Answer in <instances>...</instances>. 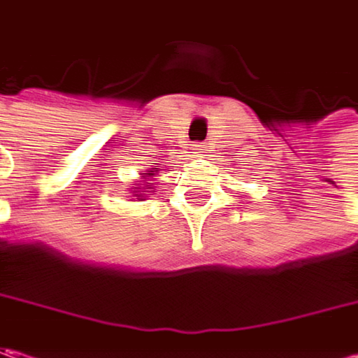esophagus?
<instances>
[{"mask_svg": "<svg viewBox=\"0 0 358 358\" xmlns=\"http://www.w3.org/2000/svg\"><path fill=\"white\" fill-rule=\"evenodd\" d=\"M193 151H195V153H205L207 149H205V145L197 143V145H193Z\"/></svg>", "mask_w": 358, "mask_h": 358, "instance_id": "34e87169", "label": "esophagus"}]
</instances>
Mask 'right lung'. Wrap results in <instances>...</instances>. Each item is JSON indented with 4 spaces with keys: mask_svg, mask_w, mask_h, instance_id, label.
<instances>
[{
    "mask_svg": "<svg viewBox=\"0 0 358 358\" xmlns=\"http://www.w3.org/2000/svg\"><path fill=\"white\" fill-rule=\"evenodd\" d=\"M155 173H157V167L149 169L147 173H141V175H143V177H139L141 181H135V187L131 189V193H133V197H135V199L143 201L147 195L155 193V191H153V185H155V183H149V181L155 177Z\"/></svg>",
    "mask_w": 358,
    "mask_h": 358,
    "instance_id": "right-lung-1",
    "label": "right lung"
}]
</instances>
